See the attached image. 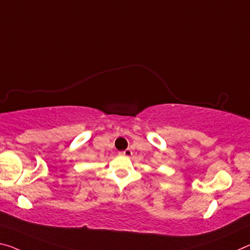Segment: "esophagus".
Wrapping results in <instances>:
<instances>
[{
    "mask_svg": "<svg viewBox=\"0 0 250 250\" xmlns=\"http://www.w3.org/2000/svg\"><path fill=\"white\" fill-rule=\"evenodd\" d=\"M121 154H122V156H125V157H131L132 151L130 149H126V150H125V151H122Z\"/></svg>",
    "mask_w": 250,
    "mask_h": 250,
    "instance_id": "esophagus-1",
    "label": "esophagus"
}]
</instances>
